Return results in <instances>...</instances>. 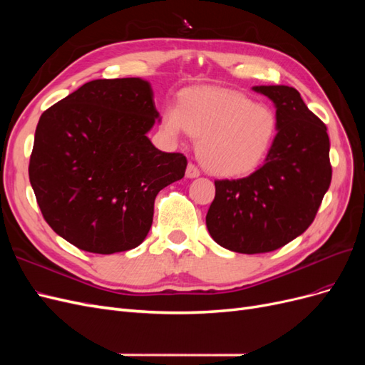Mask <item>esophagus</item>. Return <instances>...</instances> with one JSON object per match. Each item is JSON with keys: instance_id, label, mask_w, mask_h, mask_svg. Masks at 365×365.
Listing matches in <instances>:
<instances>
[{"instance_id": "34e87169", "label": "esophagus", "mask_w": 365, "mask_h": 365, "mask_svg": "<svg viewBox=\"0 0 365 365\" xmlns=\"http://www.w3.org/2000/svg\"><path fill=\"white\" fill-rule=\"evenodd\" d=\"M200 175H201L200 169H197L193 163H189V165H187V170H185L187 178H197Z\"/></svg>"}]
</instances>
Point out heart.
Returning <instances> with one entry per match:
<instances>
[{
    "instance_id": "b5f03b06",
    "label": "heart",
    "mask_w": 365,
    "mask_h": 365,
    "mask_svg": "<svg viewBox=\"0 0 365 365\" xmlns=\"http://www.w3.org/2000/svg\"><path fill=\"white\" fill-rule=\"evenodd\" d=\"M161 128L172 138L184 132L197 140V157L219 176L250 173L267 157L277 134V117L252 98L227 90L197 88L187 91L180 106L168 105Z\"/></svg>"
}]
</instances>
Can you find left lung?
<instances>
[{
	"mask_svg": "<svg viewBox=\"0 0 365 365\" xmlns=\"http://www.w3.org/2000/svg\"><path fill=\"white\" fill-rule=\"evenodd\" d=\"M275 105L277 135L262 168L239 180H216L205 224L216 244L260 254L289 244L314 222L332 180L327 128L295 88L254 86Z\"/></svg>",
	"mask_w": 365,
	"mask_h": 365,
	"instance_id": "left-lung-1",
	"label": "left lung"
}]
</instances>
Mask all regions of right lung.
<instances>
[{
    "mask_svg": "<svg viewBox=\"0 0 365 365\" xmlns=\"http://www.w3.org/2000/svg\"><path fill=\"white\" fill-rule=\"evenodd\" d=\"M160 117L149 82L97 79L43 111L29 176L46 222L79 250L114 254L146 239L160 190L187 158L148 132Z\"/></svg>",
    "mask_w": 365,
    "mask_h": 365,
    "instance_id": "add662e5",
    "label": "right lung"
}]
</instances>
